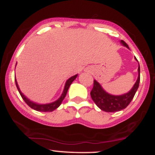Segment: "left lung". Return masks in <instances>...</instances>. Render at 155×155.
Returning <instances> with one entry per match:
<instances>
[{
	"label": "left lung",
	"instance_id": "8db88e82",
	"mask_svg": "<svg viewBox=\"0 0 155 155\" xmlns=\"http://www.w3.org/2000/svg\"><path fill=\"white\" fill-rule=\"evenodd\" d=\"M120 43L129 49L128 45L124 41L121 40ZM135 60L138 62L136 58ZM138 79H137L136 83L131 88V90L126 93L122 94L120 95H112V94L108 93L106 90L103 88L101 84L97 81L94 80L93 88H92L90 95L92 101L96 104L100 109L106 112H115L120 111L121 110L124 109L127 107L133 100L135 94L138 90V86H139L140 82V65L138 63Z\"/></svg>",
	"mask_w": 155,
	"mask_h": 155
}]
</instances>
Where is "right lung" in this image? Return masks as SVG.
<instances>
[{
  "mask_svg": "<svg viewBox=\"0 0 155 155\" xmlns=\"http://www.w3.org/2000/svg\"><path fill=\"white\" fill-rule=\"evenodd\" d=\"M16 65H17V63H16ZM77 76H78V74H76V75L73 76L69 78V79L65 81L63 91L62 92L61 95L60 96L59 98L55 101H53V102L49 103V104H38V103H35L34 101H31L29 98H28V97H27L22 92H21L20 89L19 87L18 83H17V79H16V77H15V83H16V86H17V90H18L19 94H20L21 97H22V99L25 101V102L26 104L30 106V107L33 108V109L35 110V111H38L50 112V111H53L54 110L56 109V108H58L60 106V104H62V102H63L64 98H65V95H66L69 87H70V85L71 84L73 81L76 79Z\"/></svg>",
  "mask_w": 155,
  "mask_h": 155,
  "instance_id": "right-lung-1",
  "label": "right lung"
}]
</instances>
